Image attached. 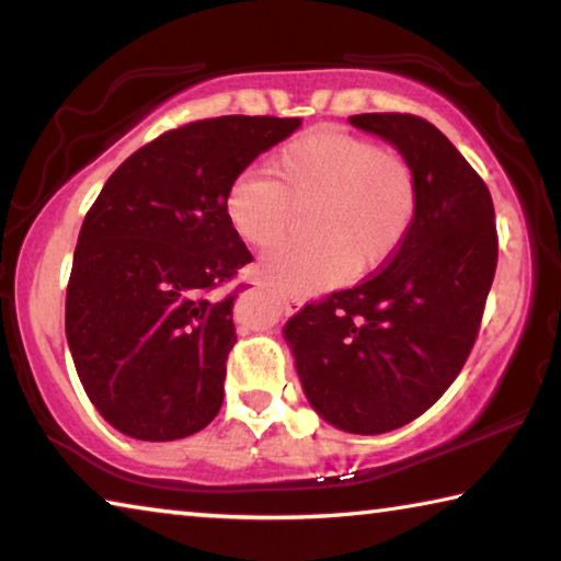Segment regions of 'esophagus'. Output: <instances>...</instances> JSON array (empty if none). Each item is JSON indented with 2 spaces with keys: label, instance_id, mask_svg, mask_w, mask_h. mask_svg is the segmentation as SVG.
<instances>
[{
  "label": "esophagus",
  "instance_id": "obj_1",
  "mask_svg": "<svg viewBox=\"0 0 561 561\" xmlns=\"http://www.w3.org/2000/svg\"><path fill=\"white\" fill-rule=\"evenodd\" d=\"M282 307L287 314H294V311H299L304 307V299L299 297H289V294H282Z\"/></svg>",
  "mask_w": 561,
  "mask_h": 561
}]
</instances>
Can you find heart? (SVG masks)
Segmentation results:
<instances>
[{"instance_id": "obj_1", "label": "heart", "mask_w": 561, "mask_h": 561, "mask_svg": "<svg viewBox=\"0 0 561 561\" xmlns=\"http://www.w3.org/2000/svg\"><path fill=\"white\" fill-rule=\"evenodd\" d=\"M264 178L237 175L225 195V220L247 247L272 250L294 210H311L319 242L284 247L257 264L260 279L291 294L339 287L356 272L383 267L401 250L417 215V178L396 150L336 128L294 138Z\"/></svg>"}]
</instances>
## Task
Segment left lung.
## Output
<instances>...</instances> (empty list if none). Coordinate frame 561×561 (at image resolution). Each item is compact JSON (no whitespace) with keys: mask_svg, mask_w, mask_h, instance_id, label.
Instances as JSON below:
<instances>
[{"mask_svg":"<svg viewBox=\"0 0 561 561\" xmlns=\"http://www.w3.org/2000/svg\"><path fill=\"white\" fill-rule=\"evenodd\" d=\"M417 178V215L371 279L307 304L284 327L309 405L339 431L378 435L428 411L460 374L495 279L488 185L433 123L360 113Z\"/></svg>","mask_w":561,"mask_h":561,"instance_id":"8db88e82","label":"left lung"}]
</instances>
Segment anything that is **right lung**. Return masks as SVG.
Masks as SVG:
<instances>
[{
  "mask_svg": "<svg viewBox=\"0 0 561 561\" xmlns=\"http://www.w3.org/2000/svg\"><path fill=\"white\" fill-rule=\"evenodd\" d=\"M299 126L187 123L123 160L91 205L66 289V341L83 391L123 435L187 438L220 411L237 291H213L252 262L225 220V195Z\"/></svg>",
  "mask_w": 561,
  "mask_h": 561,
  "instance_id": "obj_1",
  "label": "right lung"
}]
</instances>
